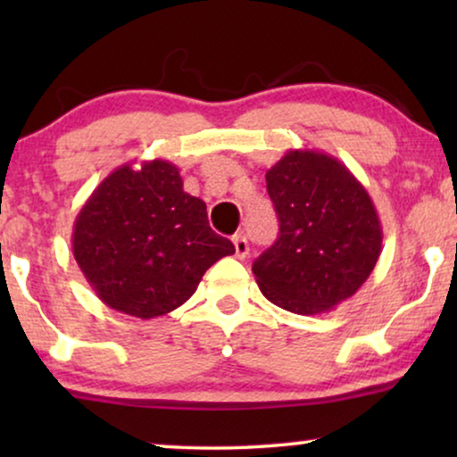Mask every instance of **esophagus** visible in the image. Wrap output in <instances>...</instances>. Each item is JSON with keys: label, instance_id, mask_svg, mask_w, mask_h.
Here are the masks:
<instances>
[{"label": "esophagus", "instance_id": "1", "mask_svg": "<svg viewBox=\"0 0 457 457\" xmlns=\"http://www.w3.org/2000/svg\"><path fill=\"white\" fill-rule=\"evenodd\" d=\"M233 245H235V255L239 260H243V258H247V253H249V243H247V237L245 235H235L233 237Z\"/></svg>", "mask_w": 457, "mask_h": 457}]
</instances>
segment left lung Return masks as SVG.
Segmentation results:
<instances>
[{
    "label": "left lung",
    "mask_w": 457,
    "mask_h": 457,
    "mask_svg": "<svg viewBox=\"0 0 457 457\" xmlns=\"http://www.w3.org/2000/svg\"><path fill=\"white\" fill-rule=\"evenodd\" d=\"M278 239L253 262L268 302L293 314H322L366 283L383 228L366 187L333 155L289 149L266 172Z\"/></svg>",
    "instance_id": "8db88e82"
}]
</instances>
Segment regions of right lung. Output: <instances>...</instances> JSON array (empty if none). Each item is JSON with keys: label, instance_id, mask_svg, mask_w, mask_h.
Returning <instances> with one entry per match:
<instances>
[{"label": "right lung", "instance_id": "right-lung-1", "mask_svg": "<svg viewBox=\"0 0 457 457\" xmlns=\"http://www.w3.org/2000/svg\"><path fill=\"white\" fill-rule=\"evenodd\" d=\"M72 253L112 310L149 320L183 305L235 245L210 228L205 204L166 160L110 172L77 214Z\"/></svg>", "mask_w": 457, "mask_h": 457}]
</instances>
